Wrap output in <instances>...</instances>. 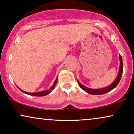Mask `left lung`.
Masks as SVG:
<instances>
[{
	"label": "left lung",
	"instance_id": "8db88e82",
	"mask_svg": "<svg viewBox=\"0 0 134 134\" xmlns=\"http://www.w3.org/2000/svg\"><path fill=\"white\" fill-rule=\"evenodd\" d=\"M119 58H120V66H119V71L118 76H117L115 80H114L113 83L111 85L109 86L104 87V88L101 89H91L88 88V87H85V86L82 85L79 82L78 80L77 82H78V85L80 86L81 87L82 90H83L85 92H87V93L90 94H93V95H100V94H104L107 93V92L110 91L111 90H113V89H114L115 87L118 86V85L120 79H121L122 75V72H123V63H122V57L120 54H119Z\"/></svg>",
	"mask_w": 134,
	"mask_h": 134
}]
</instances>
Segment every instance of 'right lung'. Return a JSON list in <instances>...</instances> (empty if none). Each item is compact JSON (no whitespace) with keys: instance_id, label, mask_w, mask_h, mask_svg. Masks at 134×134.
<instances>
[{"instance_id":"right-lung-1","label":"right lung","mask_w":134,"mask_h":134,"mask_svg":"<svg viewBox=\"0 0 134 134\" xmlns=\"http://www.w3.org/2000/svg\"><path fill=\"white\" fill-rule=\"evenodd\" d=\"M57 81H58V77H57V79H56L55 81H54V85H53L52 86L50 87V88L48 89V90L43 91H41V92H27L24 91H22L21 90H20V89L19 87H18V88H19V90H20L21 92H24V93L27 94L31 95V96H46V95L48 94L49 92H50L53 90L54 86H55L56 84L57 83Z\"/></svg>"}]
</instances>
